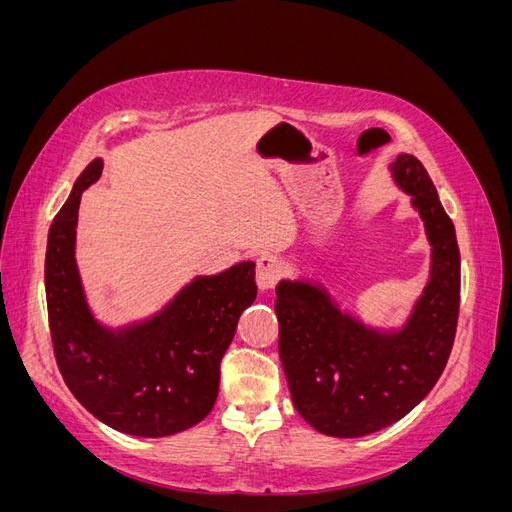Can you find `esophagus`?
<instances>
[{"instance_id":"1","label":"esophagus","mask_w":512,"mask_h":512,"mask_svg":"<svg viewBox=\"0 0 512 512\" xmlns=\"http://www.w3.org/2000/svg\"><path fill=\"white\" fill-rule=\"evenodd\" d=\"M282 275V260L277 256L265 254L256 260V284L262 292L275 288Z\"/></svg>"}]
</instances>
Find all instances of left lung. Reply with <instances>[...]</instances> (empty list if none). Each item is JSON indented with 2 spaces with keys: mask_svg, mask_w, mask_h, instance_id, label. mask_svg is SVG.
Returning <instances> with one entry per match:
<instances>
[{
  "mask_svg": "<svg viewBox=\"0 0 512 512\" xmlns=\"http://www.w3.org/2000/svg\"><path fill=\"white\" fill-rule=\"evenodd\" d=\"M391 170L412 196L431 243L429 282L404 329H369L307 282L282 280L275 288L292 404L333 438H361L404 418L438 382L455 342L461 265L453 220L414 156L401 153Z\"/></svg>",
  "mask_w": 512,
  "mask_h": 512,
  "instance_id": "8db88e82",
  "label": "left lung"
}]
</instances>
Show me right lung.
I'll use <instances>...</instances> for the list:
<instances>
[{
  "label": "right lung",
  "instance_id": "1",
  "mask_svg": "<svg viewBox=\"0 0 512 512\" xmlns=\"http://www.w3.org/2000/svg\"><path fill=\"white\" fill-rule=\"evenodd\" d=\"M100 175L102 160H94L49 230L44 286L55 361L72 395L104 425L130 436H173L203 421L218 399L222 356L256 299V265L245 260L200 275L153 318L119 331L102 327L74 258L81 194Z\"/></svg>",
  "mask_w": 512,
  "mask_h": 512
}]
</instances>
